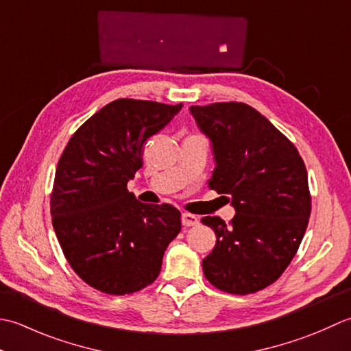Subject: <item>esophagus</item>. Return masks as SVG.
I'll return each mask as SVG.
<instances>
[{"mask_svg": "<svg viewBox=\"0 0 351 351\" xmlns=\"http://www.w3.org/2000/svg\"><path fill=\"white\" fill-rule=\"evenodd\" d=\"M198 223L199 219L195 215H192V213H183L182 215V224L184 227H194V226H198Z\"/></svg>", "mask_w": 351, "mask_h": 351, "instance_id": "esophagus-1", "label": "esophagus"}]
</instances>
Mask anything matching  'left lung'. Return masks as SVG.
Listing matches in <instances>:
<instances>
[{"instance_id":"left-lung-1","label":"left lung","mask_w":351,"mask_h":351,"mask_svg":"<svg viewBox=\"0 0 351 351\" xmlns=\"http://www.w3.org/2000/svg\"><path fill=\"white\" fill-rule=\"evenodd\" d=\"M209 136L217 167L210 188L232 197L226 223L204 217L217 245L203 259L207 280L234 295L273 285L294 259L311 217L307 171L295 145L252 106L238 101L192 106Z\"/></svg>"}]
</instances>
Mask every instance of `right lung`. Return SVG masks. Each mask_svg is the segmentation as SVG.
<instances>
[{
  "instance_id": "add662e5",
  "label": "right lung",
  "mask_w": 351,
  "mask_h": 351,
  "mask_svg": "<svg viewBox=\"0 0 351 351\" xmlns=\"http://www.w3.org/2000/svg\"><path fill=\"white\" fill-rule=\"evenodd\" d=\"M183 104L119 98L77 128L57 163L49 199L53 227L74 273L110 295L152 285L182 230L171 204H145L127 189L147 141Z\"/></svg>"
}]
</instances>
